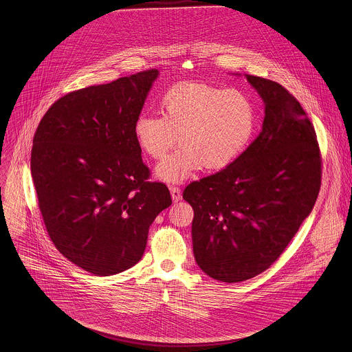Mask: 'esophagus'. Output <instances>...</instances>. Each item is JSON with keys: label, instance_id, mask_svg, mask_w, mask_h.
I'll list each match as a JSON object with an SVG mask.
<instances>
[{"label": "esophagus", "instance_id": "34e87169", "mask_svg": "<svg viewBox=\"0 0 352 352\" xmlns=\"http://www.w3.org/2000/svg\"><path fill=\"white\" fill-rule=\"evenodd\" d=\"M169 190H170V195H172V199H173V201H179L182 199V192H180V188H179V187H173V186H170V187H169Z\"/></svg>", "mask_w": 352, "mask_h": 352}]
</instances>
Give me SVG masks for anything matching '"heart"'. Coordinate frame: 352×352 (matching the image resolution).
I'll return each instance as SVG.
<instances>
[{
  "instance_id": "obj_1",
  "label": "heart",
  "mask_w": 352,
  "mask_h": 352,
  "mask_svg": "<svg viewBox=\"0 0 352 352\" xmlns=\"http://www.w3.org/2000/svg\"><path fill=\"white\" fill-rule=\"evenodd\" d=\"M162 118L141 115L134 123L140 148L155 160L164 158L180 141L183 146L164 160L155 175L182 183L201 165L223 169L234 162L251 142L256 108L250 96L201 82L169 88L160 101Z\"/></svg>"
}]
</instances>
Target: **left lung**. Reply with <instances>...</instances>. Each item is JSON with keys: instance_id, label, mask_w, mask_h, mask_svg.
<instances>
[{"instance_id": "left-lung-1", "label": "left lung", "mask_w": 352, "mask_h": 352, "mask_svg": "<svg viewBox=\"0 0 352 352\" xmlns=\"http://www.w3.org/2000/svg\"><path fill=\"white\" fill-rule=\"evenodd\" d=\"M264 101L257 138L225 169L188 184L192 245L201 271L236 283L270 268L310 214L321 186L311 122L280 84L245 74Z\"/></svg>"}]
</instances>
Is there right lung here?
Wrapping results in <instances>:
<instances>
[{
	"label": "right lung",
	"mask_w": 352,
	"mask_h": 352,
	"mask_svg": "<svg viewBox=\"0 0 352 352\" xmlns=\"http://www.w3.org/2000/svg\"><path fill=\"white\" fill-rule=\"evenodd\" d=\"M158 70L70 92L34 135L31 173L51 241L82 270L108 276L135 265L155 217L172 204L149 182L134 135Z\"/></svg>",
	"instance_id": "1"
}]
</instances>
